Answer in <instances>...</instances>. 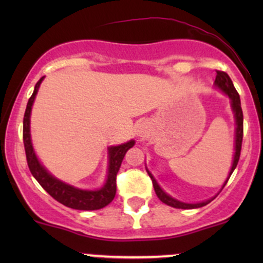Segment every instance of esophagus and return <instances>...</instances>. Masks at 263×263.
Listing matches in <instances>:
<instances>
[{"label": "esophagus", "mask_w": 263, "mask_h": 263, "mask_svg": "<svg viewBox=\"0 0 263 263\" xmlns=\"http://www.w3.org/2000/svg\"><path fill=\"white\" fill-rule=\"evenodd\" d=\"M138 132H140V135H143V131H138Z\"/></svg>", "instance_id": "esophagus-1"}]
</instances>
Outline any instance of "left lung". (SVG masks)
<instances>
[{
	"instance_id": "obj_1",
	"label": "left lung",
	"mask_w": 263,
	"mask_h": 263,
	"mask_svg": "<svg viewBox=\"0 0 263 263\" xmlns=\"http://www.w3.org/2000/svg\"><path fill=\"white\" fill-rule=\"evenodd\" d=\"M214 85H215L216 89H219L220 91L224 92L225 95H228V98L230 99L231 110H232V112H234L235 123H236V128H235L234 161H232V165H231L230 173H229V177L226 178L225 183L222 184V186H221V189H222L226 185V183H228L229 178H230L232 172H234L235 168H236L238 158H240L241 146H242V136H243V115H242V108H241L240 95H238L236 89H235V86H234V84H232L230 77H229L225 71H219V70L216 71V78H215V81H214ZM146 171H147V173H148V176L151 177V179H152L153 188H155L157 197L159 198V200H161L162 203L170 205V206H172V208H177V209H195V208H201V206H204V205L209 204L210 201L214 200L216 197L215 195V197L208 199V200H205V201H200V203H184V201L177 200V199L171 197L170 194H167V193H165L164 190L159 186V184L157 183L155 177L152 176V173H151L147 168H146ZM220 192H221V190H220Z\"/></svg>"
}]
</instances>
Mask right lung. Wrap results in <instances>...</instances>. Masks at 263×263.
I'll list each match as a JSON object with an SVG mask.
<instances>
[{"label":"right lung","instance_id":"add662e5","mask_svg":"<svg viewBox=\"0 0 263 263\" xmlns=\"http://www.w3.org/2000/svg\"><path fill=\"white\" fill-rule=\"evenodd\" d=\"M44 77L34 86V91L29 98L27 104L25 119H23V143H25L27 163H28L29 171L32 176L37 179V182L43 186V189L50 197H53L57 201L62 203L65 206L77 210H98L105 208L114 200L116 194V176L119 172L123 157L129 148L135 146V141L131 140L126 143L119 144V146L108 147V167L107 176L105 184L100 189L87 190L80 189L70 184L62 182L49 173L43 164L39 162L37 155L32 144L31 138V112L33 102L41 86Z\"/></svg>","mask_w":263,"mask_h":263}]
</instances>
